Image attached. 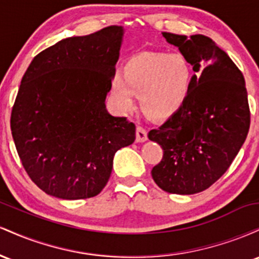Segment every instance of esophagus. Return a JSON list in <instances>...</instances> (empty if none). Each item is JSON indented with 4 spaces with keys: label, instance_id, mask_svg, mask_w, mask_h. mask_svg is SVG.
I'll return each instance as SVG.
<instances>
[{
    "label": "esophagus",
    "instance_id": "esophagus-1",
    "mask_svg": "<svg viewBox=\"0 0 259 259\" xmlns=\"http://www.w3.org/2000/svg\"><path fill=\"white\" fill-rule=\"evenodd\" d=\"M147 140V132L142 126L136 127V142H145Z\"/></svg>",
    "mask_w": 259,
    "mask_h": 259
}]
</instances>
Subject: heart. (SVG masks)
<instances>
[{"label":"heart","instance_id":"1","mask_svg":"<svg viewBox=\"0 0 259 259\" xmlns=\"http://www.w3.org/2000/svg\"><path fill=\"white\" fill-rule=\"evenodd\" d=\"M192 79V65L181 53L144 52L127 61L124 74H113L112 95L125 112L134 108L138 95L146 114L154 119H167L184 106Z\"/></svg>","mask_w":259,"mask_h":259}]
</instances>
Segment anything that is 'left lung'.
Here are the masks:
<instances>
[{
  "instance_id": "obj_1",
  "label": "left lung",
  "mask_w": 259,
  "mask_h": 259,
  "mask_svg": "<svg viewBox=\"0 0 259 259\" xmlns=\"http://www.w3.org/2000/svg\"><path fill=\"white\" fill-rule=\"evenodd\" d=\"M194 68L191 91L184 106L148 139L163 148L152 178L169 194L194 195L222 177L249 129L245 79L230 57L204 35L163 32Z\"/></svg>"
}]
</instances>
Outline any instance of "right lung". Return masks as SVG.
Listing matches in <instances>:
<instances>
[{
	"label": "right lung",
	"instance_id": "right-lung-1",
	"mask_svg": "<svg viewBox=\"0 0 259 259\" xmlns=\"http://www.w3.org/2000/svg\"><path fill=\"white\" fill-rule=\"evenodd\" d=\"M124 31L113 25L63 38L38 53L23 76L12 136L26 173L47 195H99L115 152L135 141V125L106 108Z\"/></svg>",
	"mask_w": 259,
	"mask_h": 259
}]
</instances>
